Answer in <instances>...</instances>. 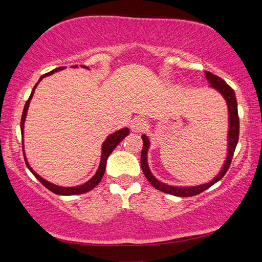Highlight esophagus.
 Segmentation results:
<instances>
[{"instance_id": "esophagus-1", "label": "esophagus", "mask_w": 262, "mask_h": 262, "mask_svg": "<svg viewBox=\"0 0 262 262\" xmlns=\"http://www.w3.org/2000/svg\"><path fill=\"white\" fill-rule=\"evenodd\" d=\"M145 126H147V123H145V121L143 120V119L135 118L134 120H133L132 123H130V129H132V132L140 133V132L145 129Z\"/></svg>"}]
</instances>
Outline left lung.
<instances>
[{
  "mask_svg": "<svg viewBox=\"0 0 262 262\" xmlns=\"http://www.w3.org/2000/svg\"><path fill=\"white\" fill-rule=\"evenodd\" d=\"M207 81L210 83V86L214 88L220 94L224 97L225 101L228 104V110H229V133H228V155L227 159L223 164V167L219 174H217L214 179L209 183L199 185V186H189V187H178V186H170L166 184H163L162 181L157 180L152 176L151 171H150L148 162H147V154L150 147V141L148 136L144 134L142 135V140H143V148H142L141 152V167L142 171H143L144 176L147 177L149 183L151 184L155 188L161 190L166 194L174 195V196H180V198H188V196H194V195H198L202 193L203 190H206L216 184L217 181L223 178L224 174L227 173L229 170L230 164H231L234 150H236L238 139H239V117H238V108H237V99L236 95H234L233 89L228 85L225 81H223L221 77L216 76V75L211 74L209 72H205Z\"/></svg>",
  "mask_w": 262,
  "mask_h": 262,
  "instance_id": "8db88e82",
  "label": "left lung"
}]
</instances>
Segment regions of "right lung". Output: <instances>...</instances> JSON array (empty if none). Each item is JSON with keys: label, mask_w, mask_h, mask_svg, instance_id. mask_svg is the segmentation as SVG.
<instances>
[{"label": "right lung", "mask_w": 262, "mask_h": 262, "mask_svg": "<svg viewBox=\"0 0 262 262\" xmlns=\"http://www.w3.org/2000/svg\"><path fill=\"white\" fill-rule=\"evenodd\" d=\"M81 67H82V68H88V67H85V66H81ZM64 68H66V67L56 68V69H54V70H52V72H50V73L42 75V76L40 77V79H39V81H38V83L35 84V85L33 86V90H32V92H31L29 99H28V101H26V104H25V106H24L23 114H21V120H20V130H21V135H24V122H25L26 114H28V108H29L30 101H31V99H32L33 94H34V90H35V88H37V85L39 84V82H40L43 77L50 76V75L54 74V73H56V72H59V70H62V69H64ZM73 68H77V66H73ZM128 134H129V129H128V128H122V129L115 132V133H113V134H111L110 136H107V139H106V140L104 141L103 147H101L100 164H99L98 170H97V172H96V174H95L94 177H92V178H91L90 180L86 181L85 184L79 185V186H75V187H62V186L54 185V184L50 183V181H47V180H45L43 178H41V177L39 176V174L37 173V172H34V171L32 170V167L30 166V164L28 163V159H26V157H25V152H24V148H23L24 159H25L26 166L29 167V170H30L31 172H32L35 178H37L39 181H40V183H41L43 186H45V187H46L47 189H50L51 192L55 193V194H57V195H77V194H83V193L89 192V190L94 189V188L96 187V186L100 183V180H101V178H103V176H104V173H105L106 161H107L108 156H110L111 154H112L114 148L117 147V145H118L119 143H120V142H121L123 139H125V137H126ZM23 147H24V145H23Z\"/></svg>", "instance_id": "add662e5"}]
</instances>
